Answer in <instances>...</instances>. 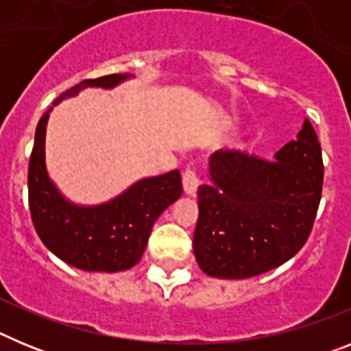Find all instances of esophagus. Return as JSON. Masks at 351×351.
Instances as JSON below:
<instances>
[{
    "instance_id": "esophagus-1",
    "label": "esophagus",
    "mask_w": 351,
    "mask_h": 351,
    "mask_svg": "<svg viewBox=\"0 0 351 351\" xmlns=\"http://www.w3.org/2000/svg\"><path fill=\"white\" fill-rule=\"evenodd\" d=\"M198 184H200V181H198V176L195 170H186V172L182 173V188H184L186 195L197 193Z\"/></svg>"
}]
</instances>
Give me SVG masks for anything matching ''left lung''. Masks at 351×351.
I'll use <instances>...</instances> for the list:
<instances>
[{
	"label": "left lung",
	"instance_id": "left-lung-1",
	"mask_svg": "<svg viewBox=\"0 0 351 351\" xmlns=\"http://www.w3.org/2000/svg\"><path fill=\"white\" fill-rule=\"evenodd\" d=\"M198 188L193 253L219 280H246L280 267L311 234L324 184L322 147L308 119L295 141L265 161L214 153Z\"/></svg>",
	"mask_w": 351,
	"mask_h": 351
}]
</instances>
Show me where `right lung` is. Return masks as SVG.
<instances>
[{
    "label": "right lung",
    "instance_id": "obj_1",
    "mask_svg": "<svg viewBox=\"0 0 351 351\" xmlns=\"http://www.w3.org/2000/svg\"><path fill=\"white\" fill-rule=\"evenodd\" d=\"M133 79L114 73L82 80L54 101L38 121L27 170V193L33 225L42 243L68 265L88 272L128 271L141 262L160 214L182 193L181 172L142 178L107 202H71L52 181L45 161V137L52 108L88 88L114 89Z\"/></svg>",
    "mask_w": 351,
    "mask_h": 351
}]
</instances>
